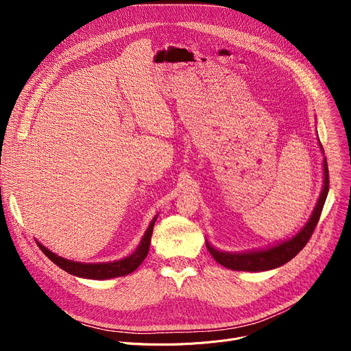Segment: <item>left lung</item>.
<instances>
[{"instance_id":"obj_1","label":"left lung","mask_w":351,"mask_h":351,"mask_svg":"<svg viewBox=\"0 0 351 351\" xmlns=\"http://www.w3.org/2000/svg\"><path fill=\"white\" fill-rule=\"evenodd\" d=\"M322 147V145H320ZM323 149V147H322ZM323 171H324V185L320 193V197L317 200V205L313 210L308 222L303 226V229L293 236L289 241H285L282 243L274 245L267 249L262 250H250V252H242V253H230V252H222L212 247L206 242V247L209 253L213 256V259L228 269L232 270H242V271H265L271 270L276 267H280L289 261H291L310 241V237L315 232V228L317 226V222L320 219L324 202L328 193V168L327 160H323Z\"/></svg>"}]
</instances>
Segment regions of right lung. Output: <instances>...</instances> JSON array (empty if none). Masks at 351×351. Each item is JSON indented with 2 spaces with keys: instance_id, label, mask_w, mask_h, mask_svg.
<instances>
[{
  "instance_id": "obj_1",
  "label": "right lung",
  "mask_w": 351,
  "mask_h": 351,
  "mask_svg": "<svg viewBox=\"0 0 351 351\" xmlns=\"http://www.w3.org/2000/svg\"><path fill=\"white\" fill-rule=\"evenodd\" d=\"M156 217H158V215L152 219L149 228L146 229L138 249L131 256H128V257H125V259H121V261H117V262H109V263L72 262V261L64 259V257H61L58 254L52 253L45 246H43L40 242H38V246L49 261H52L55 265L60 266L62 270H65L69 274L78 276V278H84V279H94V280H105V279L119 278V276H125V274L135 271L141 266V263L143 262L147 252H149L151 237H152Z\"/></svg>"
}]
</instances>
